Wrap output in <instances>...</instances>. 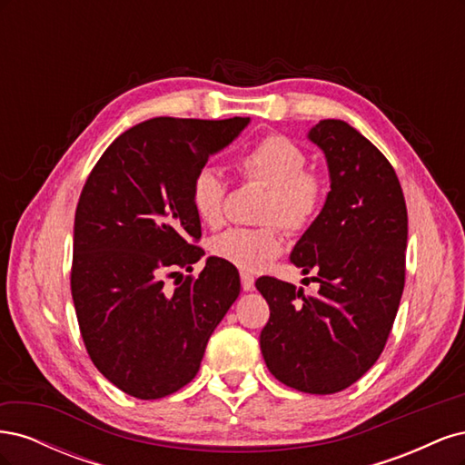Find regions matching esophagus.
I'll list each match as a JSON object with an SVG mask.
<instances>
[{
  "instance_id": "obj_1",
  "label": "esophagus",
  "mask_w": 465,
  "mask_h": 465,
  "mask_svg": "<svg viewBox=\"0 0 465 465\" xmlns=\"http://www.w3.org/2000/svg\"><path fill=\"white\" fill-rule=\"evenodd\" d=\"M241 283L244 291H254V277L250 273H241Z\"/></svg>"
}]
</instances>
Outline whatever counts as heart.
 Instances as JSON below:
<instances>
[{"instance_id": "1", "label": "heart", "mask_w": 465, "mask_h": 465, "mask_svg": "<svg viewBox=\"0 0 465 465\" xmlns=\"http://www.w3.org/2000/svg\"><path fill=\"white\" fill-rule=\"evenodd\" d=\"M306 153L292 139L270 134L248 147L236 159V171L246 182L267 186L256 229H231L211 241V254L242 272H258L283 252V234L304 232L318 219L326 200L323 180L306 171ZM190 200L195 215L209 227H221L227 203V182L213 171L202 168L192 180Z\"/></svg>"}]
</instances>
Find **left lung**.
Returning a JSON list of instances; mask_svg holds the SVG:
<instances>
[{
  "label": "left lung",
  "instance_id": "obj_1",
  "mask_svg": "<svg viewBox=\"0 0 465 465\" xmlns=\"http://www.w3.org/2000/svg\"><path fill=\"white\" fill-rule=\"evenodd\" d=\"M308 137L323 151L331 190L291 262L314 272L304 294L263 275L270 304L260 333L270 372L304 393L355 384L384 351L405 285L407 207L390 161L343 120H320Z\"/></svg>",
  "mask_w": 465,
  "mask_h": 465
}]
</instances>
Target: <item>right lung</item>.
Here are the masks:
<instances>
[{"instance_id": "right-lung-1", "label": "right lung", "mask_w": 465, "mask_h": 465, "mask_svg": "<svg viewBox=\"0 0 465 465\" xmlns=\"http://www.w3.org/2000/svg\"><path fill=\"white\" fill-rule=\"evenodd\" d=\"M248 122H142L112 142L83 186L72 297L91 361L128 396L159 400L186 386L241 292L236 267L219 258L174 289L164 277L203 256L192 180Z\"/></svg>"}]
</instances>
